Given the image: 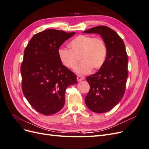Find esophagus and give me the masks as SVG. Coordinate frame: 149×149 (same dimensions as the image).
Returning <instances> with one entry per match:
<instances>
[{
  "mask_svg": "<svg viewBox=\"0 0 149 149\" xmlns=\"http://www.w3.org/2000/svg\"><path fill=\"white\" fill-rule=\"evenodd\" d=\"M84 79V78L82 76H79V75L77 76V81H81L83 80Z\"/></svg>",
  "mask_w": 149,
  "mask_h": 149,
  "instance_id": "34e87169",
  "label": "esophagus"
}]
</instances>
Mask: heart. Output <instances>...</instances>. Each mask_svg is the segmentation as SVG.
Wrapping results in <instances>:
<instances>
[{
    "mask_svg": "<svg viewBox=\"0 0 149 149\" xmlns=\"http://www.w3.org/2000/svg\"><path fill=\"white\" fill-rule=\"evenodd\" d=\"M70 49L60 48L58 56L61 63L69 69L77 65L79 57L81 60L74 71L79 74H86L93 70H98L104 65L107 56V47L101 38L91 35H80L69 43Z\"/></svg>",
    "mask_w": 149,
    "mask_h": 149,
    "instance_id": "1",
    "label": "heart"
}]
</instances>
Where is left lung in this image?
I'll use <instances>...</instances> for the list:
<instances>
[{
  "label": "left lung",
  "mask_w": 149,
  "mask_h": 149,
  "mask_svg": "<svg viewBox=\"0 0 149 149\" xmlns=\"http://www.w3.org/2000/svg\"><path fill=\"white\" fill-rule=\"evenodd\" d=\"M83 33L99 34L107 47L104 64L86 78L90 89L85 97L86 105L90 110L104 113L115 107L124 96L128 77L127 55L123 39L109 27L97 26Z\"/></svg>",
  "instance_id": "1"
}]
</instances>
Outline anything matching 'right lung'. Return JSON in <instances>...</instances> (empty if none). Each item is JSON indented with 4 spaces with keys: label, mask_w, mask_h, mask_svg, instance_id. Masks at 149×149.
Instances as JSON below:
<instances>
[{
    "label": "right lung",
    "mask_w": 149,
    "mask_h": 149,
    "mask_svg": "<svg viewBox=\"0 0 149 149\" xmlns=\"http://www.w3.org/2000/svg\"><path fill=\"white\" fill-rule=\"evenodd\" d=\"M75 34L48 29L35 35L24 51L22 88L30 104L40 113L55 114L65 105V91L77 83L76 76L63 65L58 50Z\"/></svg>",
    "instance_id": "obj_1"
}]
</instances>
